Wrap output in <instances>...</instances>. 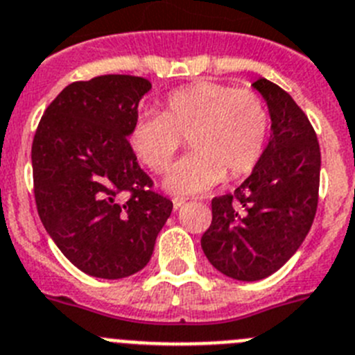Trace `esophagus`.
Masks as SVG:
<instances>
[{
    "mask_svg": "<svg viewBox=\"0 0 355 355\" xmlns=\"http://www.w3.org/2000/svg\"><path fill=\"white\" fill-rule=\"evenodd\" d=\"M185 205V201L182 200V198H175L173 200V209L175 210H178V209H182V207Z\"/></svg>",
    "mask_w": 355,
    "mask_h": 355,
    "instance_id": "obj_1",
    "label": "esophagus"
}]
</instances>
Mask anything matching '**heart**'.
<instances>
[{"label": "heart", "instance_id": "b5f03b06", "mask_svg": "<svg viewBox=\"0 0 355 355\" xmlns=\"http://www.w3.org/2000/svg\"><path fill=\"white\" fill-rule=\"evenodd\" d=\"M270 113L251 90L216 81H196L168 94L162 113H143L129 134L130 148L154 173L170 170L182 139L193 154L166 178L173 194H196L225 178L253 173L265 154Z\"/></svg>", "mask_w": 355, "mask_h": 355}]
</instances>
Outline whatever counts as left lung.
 <instances>
[{"label": "left lung", "mask_w": 355, "mask_h": 355, "mask_svg": "<svg viewBox=\"0 0 355 355\" xmlns=\"http://www.w3.org/2000/svg\"><path fill=\"white\" fill-rule=\"evenodd\" d=\"M253 86L269 106V145L237 189L214 198L201 237L210 263L239 281L263 279L292 258L313 225L320 185V146L304 111L269 79Z\"/></svg>", "instance_id": "left-lung-1"}]
</instances>
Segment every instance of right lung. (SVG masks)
<instances>
[{"label": "right lung", "mask_w": 355, "mask_h": 355, "mask_svg": "<svg viewBox=\"0 0 355 355\" xmlns=\"http://www.w3.org/2000/svg\"><path fill=\"white\" fill-rule=\"evenodd\" d=\"M138 76L70 83L51 102L31 145L38 216L54 244L94 277L120 279L148 263L173 203L152 191L129 136L143 95Z\"/></svg>", "instance_id": "1"}]
</instances>
